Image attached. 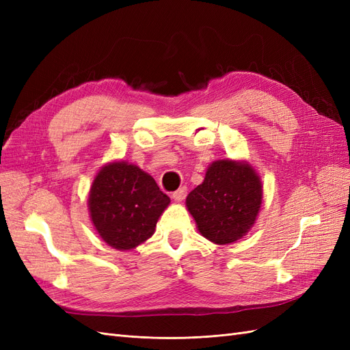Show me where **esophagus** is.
I'll return each mask as SVG.
<instances>
[{"label":"esophagus","instance_id":"1","mask_svg":"<svg viewBox=\"0 0 350 350\" xmlns=\"http://www.w3.org/2000/svg\"><path fill=\"white\" fill-rule=\"evenodd\" d=\"M187 187H181V188H178L175 193H172V198L175 200V201H183L185 197H187Z\"/></svg>","mask_w":350,"mask_h":350}]
</instances>
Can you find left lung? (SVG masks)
<instances>
[{
	"label": "left lung",
	"instance_id": "left-lung-1",
	"mask_svg": "<svg viewBox=\"0 0 350 350\" xmlns=\"http://www.w3.org/2000/svg\"><path fill=\"white\" fill-rule=\"evenodd\" d=\"M261 183L254 169L234 161L210 165L204 183L187 197L200 234L224 245L235 242L254 225L261 206Z\"/></svg>",
	"mask_w": 350,
	"mask_h": 350
}]
</instances>
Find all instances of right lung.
I'll use <instances>...</instances> for the list:
<instances>
[{
    "mask_svg": "<svg viewBox=\"0 0 350 350\" xmlns=\"http://www.w3.org/2000/svg\"><path fill=\"white\" fill-rule=\"evenodd\" d=\"M169 203L150 175L125 162L102 167L89 197L94 228L116 250H131L149 239Z\"/></svg>",
    "mask_w": 350,
    "mask_h": 350,
    "instance_id": "add662e5",
    "label": "right lung"
}]
</instances>
